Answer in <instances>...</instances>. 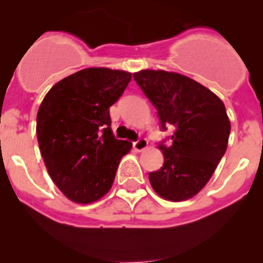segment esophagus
<instances>
[{
    "label": "esophagus",
    "instance_id": "34e87169",
    "mask_svg": "<svg viewBox=\"0 0 263 263\" xmlns=\"http://www.w3.org/2000/svg\"><path fill=\"white\" fill-rule=\"evenodd\" d=\"M147 147V140L146 139H139L137 141L134 142V148L136 151H142Z\"/></svg>",
    "mask_w": 263,
    "mask_h": 263
}]
</instances>
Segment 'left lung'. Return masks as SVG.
Segmentation results:
<instances>
[{
    "mask_svg": "<svg viewBox=\"0 0 263 263\" xmlns=\"http://www.w3.org/2000/svg\"><path fill=\"white\" fill-rule=\"evenodd\" d=\"M134 79L158 110L161 131L174 127L172 144L158 145L164 164L148 173L151 185L165 200H188L205 187L227 151L230 122L224 103L176 72L144 70Z\"/></svg>",
    "mask_w": 263,
    "mask_h": 263,
    "instance_id": "left-lung-1",
    "label": "left lung"
}]
</instances>
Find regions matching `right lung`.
<instances>
[{
  "mask_svg": "<svg viewBox=\"0 0 263 263\" xmlns=\"http://www.w3.org/2000/svg\"><path fill=\"white\" fill-rule=\"evenodd\" d=\"M131 76L85 68L58 81L39 107L36 136L44 164L73 202H94L108 193L122 156L131 150V142L113 136L109 116Z\"/></svg>",
  "mask_w": 263,
  "mask_h": 263,
  "instance_id": "obj_1",
  "label": "right lung"
}]
</instances>
